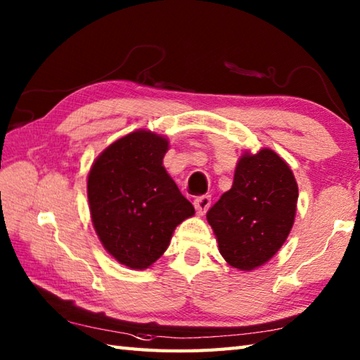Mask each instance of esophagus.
Instances as JSON below:
<instances>
[{"label": "esophagus", "instance_id": "1", "mask_svg": "<svg viewBox=\"0 0 360 360\" xmlns=\"http://www.w3.org/2000/svg\"><path fill=\"white\" fill-rule=\"evenodd\" d=\"M210 202H212V200H210V196H209V195H201V196H198L196 200L193 201V204H195V209H196V212H198V213H200V215H204V213L207 212Z\"/></svg>", "mask_w": 360, "mask_h": 360}]
</instances>
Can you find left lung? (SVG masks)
Listing matches in <instances>:
<instances>
[{
    "label": "left lung",
    "mask_w": 360,
    "mask_h": 360,
    "mask_svg": "<svg viewBox=\"0 0 360 360\" xmlns=\"http://www.w3.org/2000/svg\"><path fill=\"white\" fill-rule=\"evenodd\" d=\"M297 198L294 174L277 153L244 155L232 188L207 212L226 262L241 271L269 262L292 229Z\"/></svg>",
    "instance_id": "1"
}]
</instances>
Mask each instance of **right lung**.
I'll list each match as a JSON object with an SVG mask.
<instances>
[{
  "instance_id": "right-lung-1",
  "label": "right lung",
  "mask_w": 360,
  "mask_h": 360,
  "mask_svg": "<svg viewBox=\"0 0 360 360\" xmlns=\"http://www.w3.org/2000/svg\"><path fill=\"white\" fill-rule=\"evenodd\" d=\"M168 142L134 131L111 143L91 168V218L105 249L131 269H145L167 250L176 226L192 217V202L168 176Z\"/></svg>"
}]
</instances>
